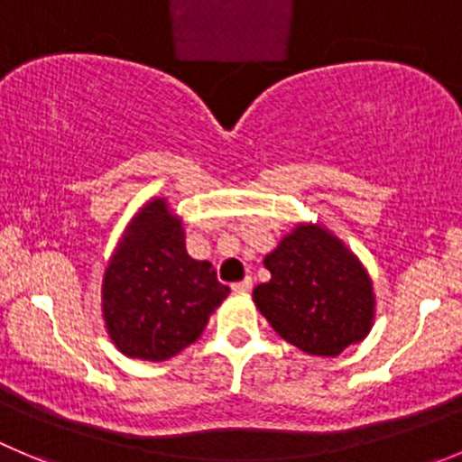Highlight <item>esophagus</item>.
Masks as SVG:
<instances>
[{
    "label": "esophagus",
    "instance_id": "34e87169",
    "mask_svg": "<svg viewBox=\"0 0 462 462\" xmlns=\"http://www.w3.org/2000/svg\"><path fill=\"white\" fill-rule=\"evenodd\" d=\"M231 288H234V292H249V290L254 288L252 276H247V279L238 281V283H234V285H231Z\"/></svg>",
    "mask_w": 462,
    "mask_h": 462
}]
</instances>
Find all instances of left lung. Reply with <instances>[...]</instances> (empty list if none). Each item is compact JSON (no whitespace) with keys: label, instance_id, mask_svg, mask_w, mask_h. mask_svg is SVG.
<instances>
[{"label":"left lung","instance_id":"8db88e82","mask_svg":"<svg viewBox=\"0 0 462 462\" xmlns=\"http://www.w3.org/2000/svg\"><path fill=\"white\" fill-rule=\"evenodd\" d=\"M263 263L272 279L254 288V301L285 342L310 356H337L370 333V274L328 228L294 226Z\"/></svg>","mask_w":462,"mask_h":462}]
</instances>
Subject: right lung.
Masks as SVG:
<instances>
[{"instance_id": "1", "label": "right lung", "mask_w": 462, "mask_h": 462, "mask_svg": "<svg viewBox=\"0 0 462 462\" xmlns=\"http://www.w3.org/2000/svg\"><path fill=\"white\" fill-rule=\"evenodd\" d=\"M228 292L208 261L188 256L181 219L158 197L131 219L108 261L104 322L122 354L158 363L192 345Z\"/></svg>"}]
</instances>
